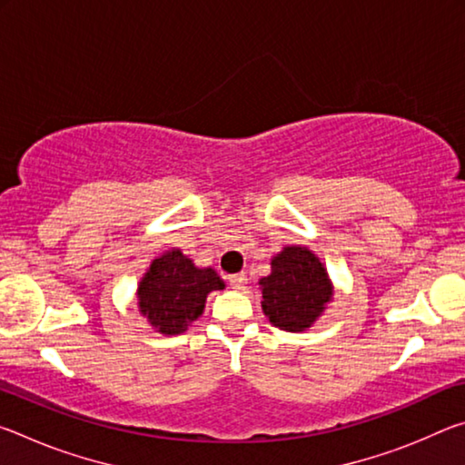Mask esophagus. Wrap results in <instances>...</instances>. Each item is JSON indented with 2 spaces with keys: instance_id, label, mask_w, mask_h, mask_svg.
I'll use <instances>...</instances> for the list:
<instances>
[{
  "instance_id": "1",
  "label": "esophagus",
  "mask_w": 465,
  "mask_h": 465,
  "mask_svg": "<svg viewBox=\"0 0 465 465\" xmlns=\"http://www.w3.org/2000/svg\"><path fill=\"white\" fill-rule=\"evenodd\" d=\"M246 282H248V274L246 272H238V274H232V277H230V285L233 289H238V291H242L243 287H246Z\"/></svg>"
}]
</instances>
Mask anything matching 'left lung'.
<instances>
[{
    "instance_id": "1",
    "label": "left lung",
    "mask_w": 465,
    "mask_h": 465,
    "mask_svg": "<svg viewBox=\"0 0 465 465\" xmlns=\"http://www.w3.org/2000/svg\"><path fill=\"white\" fill-rule=\"evenodd\" d=\"M262 312L272 326L303 332L332 299V282L320 258L305 246H287L271 261V274L258 281Z\"/></svg>"
}]
</instances>
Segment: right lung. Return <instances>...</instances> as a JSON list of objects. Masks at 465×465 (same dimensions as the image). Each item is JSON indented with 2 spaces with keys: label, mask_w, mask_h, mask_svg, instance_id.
<instances>
[{
  "label": "right lung",
  "mask_w": 465,
  "mask_h": 465,
  "mask_svg": "<svg viewBox=\"0 0 465 465\" xmlns=\"http://www.w3.org/2000/svg\"><path fill=\"white\" fill-rule=\"evenodd\" d=\"M225 282L213 269H199L178 248L163 252L149 266L137 289L139 312L155 332L180 334L201 316L211 291Z\"/></svg>",
  "instance_id": "obj_1"
}]
</instances>
